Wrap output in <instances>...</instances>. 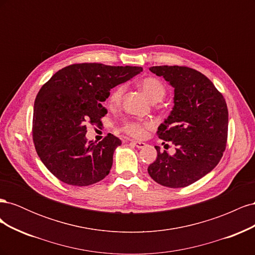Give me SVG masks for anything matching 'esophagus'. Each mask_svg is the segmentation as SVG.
I'll return each instance as SVG.
<instances>
[{
	"label": "esophagus",
	"mask_w": 255,
	"mask_h": 255,
	"mask_svg": "<svg viewBox=\"0 0 255 255\" xmlns=\"http://www.w3.org/2000/svg\"><path fill=\"white\" fill-rule=\"evenodd\" d=\"M130 143H132L133 145H135L136 148H138V149H141V148H144V146H145V143H144V142H141V141L132 140V141H130Z\"/></svg>",
	"instance_id": "esophagus-1"
}]
</instances>
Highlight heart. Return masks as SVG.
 Returning a JSON list of instances; mask_svg holds the SVG:
<instances>
[{"label":"heart","instance_id":"b5f03b06","mask_svg":"<svg viewBox=\"0 0 255 255\" xmlns=\"http://www.w3.org/2000/svg\"><path fill=\"white\" fill-rule=\"evenodd\" d=\"M139 86L152 102H160L166 96V86L160 80L148 76L140 81ZM126 86L123 84L116 86L110 94L109 102L112 106H119L122 102L123 95H125ZM152 122L150 121H128L122 127V130L128 135L134 138H142L145 134V130L152 128Z\"/></svg>","mask_w":255,"mask_h":255}]
</instances>
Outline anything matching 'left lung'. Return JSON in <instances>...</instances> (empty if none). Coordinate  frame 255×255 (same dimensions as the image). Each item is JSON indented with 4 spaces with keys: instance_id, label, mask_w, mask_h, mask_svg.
Returning <instances> with one entry per match:
<instances>
[{
    "instance_id": "obj_1",
    "label": "left lung",
    "mask_w": 255,
    "mask_h": 255,
    "mask_svg": "<svg viewBox=\"0 0 255 255\" xmlns=\"http://www.w3.org/2000/svg\"><path fill=\"white\" fill-rule=\"evenodd\" d=\"M174 88V106L158 127L157 136L175 145V154L160 152L148 167L156 183L186 187L218 165L227 146L229 113L226 100L204 74L185 66L150 68ZM165 143V142H163Z\"/></svg>"
}]
</instances>
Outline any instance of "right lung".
<instances>
[{
	"instance_id": "right-lung-1",
	"label": "right lung",
	"mask_w": 255,
	"mask_h": 255,
	"mask_svg": "<svg viewBox=\"0 0 255 255\" xmlns=\"http://www.w3.org/2000/svg\"><path fill=\"white\" fill-rule=\"evenodd\" d=\"M142 71L141 67L73 64L60 69L40 88L33 116V141L38 156L61 182L88 186L110 173L121 140L109 134L87 141V125H102V102L111 89Z\"/></svg>"
}]
</instances>
